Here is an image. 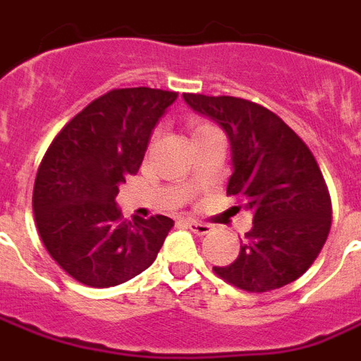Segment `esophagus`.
<instances>
[{
  "mask_svg": "<svg viewBox=\"0 0 361 361\" xmlns=\"http://www.w3.org/2000/svg\"><path fill=\"white\" fill-rule=\"evenodd\" d=\"M187 226H189L190 231H195L196 235H206V233H209V231L213 230L211 224L200 221H187Z\"/></svg>",
  "mask_w": 361,
  "mask_h": 361,
  "instance_id": "1",
  "label": "esophagus"
}]
</instances>
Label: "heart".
Returning <instances> with one entry per match:
<instances>
[{
  "label": "heart",
  "instance_id": "b5f03b06",
  "mask_svg": "<svg viewBox=\"0 0 361 361\" xmlns=\"http://www.w3.org/2000/svg\"><path fill=\"white\" fill-rule=\"evenodd\" d=\"M211 128H213V126L207 124V122H195V124H192V137L204 133V131L211 130Z\"/></svg>",
  "mask_w": 361,
  "mask_h": 361
}]
</instances>
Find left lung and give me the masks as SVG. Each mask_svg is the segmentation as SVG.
<instances>
[{"label": "left lung", "mask_w": 361, "mask_h": 361, "mask_svg": "<svg viewBox=\"0 0 361 361\" xmlns=\"http://www.w3.org/2000/svg\"><path fill=\"white\" fill-rule=\"evenodd\" d=\"M183 99L226 131L233 165L226 192L254 213L235 262L213 271L248 293L295 282L315 262L332 226L330 192L313 154L256 102L189 92Z\"/></svg>", "instance_id": "1"}]
</instances>
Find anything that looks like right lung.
<instances>
[{"label": "right lung", "instance_id": "add662e5", "mask_svg": "<svg viewBox=\"0 0 361 361\" xmlns=\"http://www.w3.org/2000/svg\"><path fill=\"white\" fill-rule=\"evenodd\" d=\"M178 92L133 87L90 102L49 145L38 166L33 213L59 267L89 287H113L148 269L174 221H126L120 183L139 172L152 130Z\"/></svg>", "mask_w": 361, "mask_h": 361}]
</instances>
